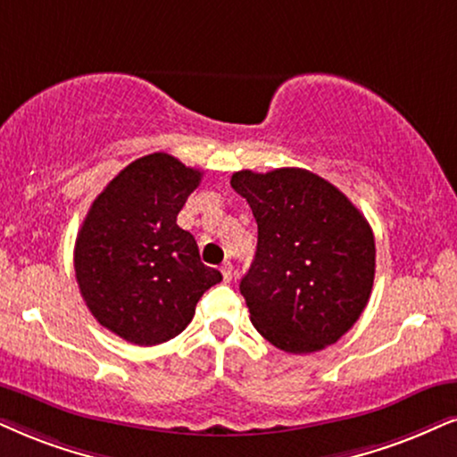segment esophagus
I'll return each instance as SVG.
<instances>
[{
    "mask_svg": "<svg viewBox=\"0 0 457 457\" xmlns=\"http://www.w3.org/2000/svg\"><path fill=\"white\" fill-rule=\"evenodd\" d=\"M221 274H223V280H225V282L232 280V276H234V268H232V263H229V262L221 263Z\"/></svg>",
    "mask_w": 457,
    "mask_h": 457,
    "instance_id": "esophagus-1",
    "label": "esophagus"
}]
</instances>
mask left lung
<instances>
[{
  "label": "left lung",
  "mask_w": 457,
  "mask_h": 457,
  "mask_svg": "<svg viewBox=\"0 0 457 457\" xmlns=\"http://www.w3.org/2000/svg\"><path fill=\"white\" fill-rule=\"evenodd\" d=\"M229 183L257 221V253L240 282L253 325L291 354L337 342L371 297V225L310 170H240Z\"/></svg>",
  "instance_id": "left-lung-1"
}]
</instances>
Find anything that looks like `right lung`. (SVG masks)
Wrapping results in <instances>:
<instances>
[{"label": "right lung", "mask_w": 457, "mask_h": 457, "mask_svg": "<svg viewBox=\"0 0 457 457\" xmlns=\"http://www.w3.org/2000/svg\"><path fill=\"white\" fill-rule=\"evenodd\" d=\"M202 172L169 154L130 162L92 202L75 240L79 293L96 320L137 345L164 344L192 322L221 271L200 262L177 225Z\"/></svg>", "instance_id": "right-lung-1"}]
</instances>
